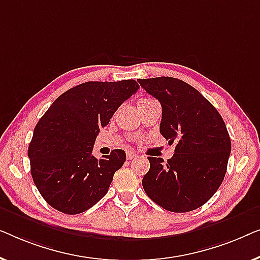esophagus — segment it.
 I'll use <instances>...</instances> for the list:
<instances>
[{
    "instance_id": "1",
    "label": "esophagus",
    "mask_w": 260,
    "mask_h": 260,
    "mask_svg": "<svg viewBox=\"0 0 260 260\" xmlns=\"http://www.w3.org/2000/svg\"><path fill=\"white\" fill-rule=\"evenodd\" d=\"M137 156H138V154H137V153H135V152H132V151L127 152V159H128V160L137 158Z\"/></svg>"
}]
</instances>
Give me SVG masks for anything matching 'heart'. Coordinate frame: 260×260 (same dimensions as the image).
<instances>
[{
	"label": "heart",
	"instance_id": "heart-1",
	"mask_svg": "<svg viewBox=\"0 0 260 260\" xmlns=\"http://www.w3.org/2000/svg\"><path fill=\"white\" fill-rule=\"evenodd\" d=\"M149 100H153V99H149V98H142L139 100V104H141V102H147Z\"/></svg>",
	"mask_w": 260,
	"mask_h": 260
}]
</instances>
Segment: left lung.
Listing matches in <instances>:
<instances>
[{
  "label": "left lung",
  "mask_w": 260,
  "mask_h": 260,
  "mask_svg": "<svg viewBox=\"0 0 260 260\" xmlns=\"http://www.w3.org/2000/svg\"><path fill=\"white\" fill-rule=\"evenodd\" d=\"M162 108L160 133L174 142L172 159L148 156L142 186L167 211L184 213L203 206L224 180L231 153L228 128L214 106L182 80L160 76L139 79Z\"/></svg>",
  "instance_id": "1"
}]
</instances>
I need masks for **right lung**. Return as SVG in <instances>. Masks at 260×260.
<instances>
[{
	"instance_id": "1",
	"label": "right lung",
	"mask_w": 260,
	"mask_h": 260,
	"mask_svg": "<svg viewBox=\"0 0 260 260\" xmlns=\"http://www.w3.org/2000/svg\"><path fill=\"white\" fill-rule=\"evenodd\" d=\"M138 89L135 80L81 83L61 94L40 119L28 156L34 184L50 206L79 214L106 196L126 153L114 149L96 159L95 139Z\"/></svg>"
}]
</instances>
